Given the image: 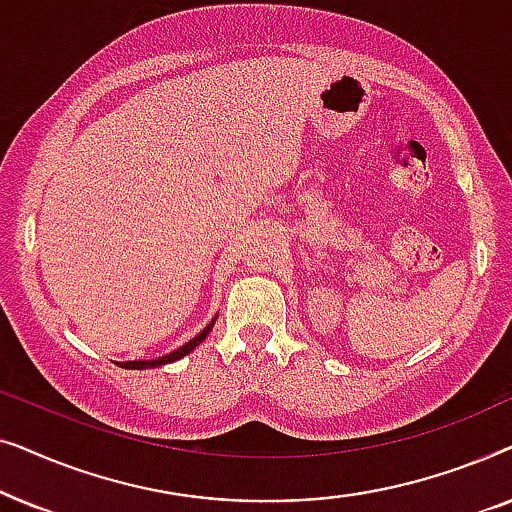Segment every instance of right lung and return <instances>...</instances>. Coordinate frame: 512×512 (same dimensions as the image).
I'll list each match as a JSON object with an SVG mask.
<instances>
[{
  "label": "right lung",
  "mask_w": 512,
  "mask_h": 512,
  "mask_svg": "<svg viewBox=\"0 0 512 512\" xmlns=\"http://www.w3.org/2000/svg\"><path fill=\"white\" fill-rule=\"evenodd\" d=\"M214 324H216V317L209 321V324L202 328V331L195 335V338H191L188 342H184V345L181 347H177V349H172L170 354H165V356H158V359H139V361H123V363H118V366L121 368H128V370H146V368H160V366H167V363H172V361H179V359H184L186 354H191L195 347L200 345L202 340L207 338L209 335V331H212L214 328Z\"/></svg>",
  "instance_id": "obj_1"
}]
</instances>
